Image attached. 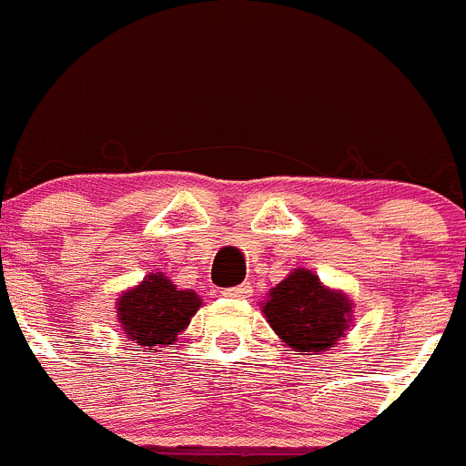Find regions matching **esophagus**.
Instances as JSON below:
<instances>
[{"instance_id":"esophagus-1","label":"esophagus","mask_w":466,"mask_h":466,"mask_svg":"<svg viewBox=\"0 0 466 466\" xmlns=\"http://www.w3.org/2000/svg\"><path fill=\"white\" fill-rule=\"evenodd\" d=\"M251 294V287L246 285H239V287H232V289H225V297H239V299H246Z\"/></svg>"}]
</instances>
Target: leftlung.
Wrapping results in <instances>:
<instances>
[{
    "label": "left lung",
    "instance_id": "left-lung-1",
    "mask_svg": "<svg viewBox=\"0 0 466 466\" xmlns=\"http://www.w3.org/2000/svg\"><path fill=\"white\" fill-rule=\"evenodd\" d=\"M268 323L294 351L319 354L338 344L351 323V299L330 289L306 268L289 272L268 292L263 306Z\"/></svg>",
    "mask_w": 466,
    "mask_h": 466
}]
</instances>
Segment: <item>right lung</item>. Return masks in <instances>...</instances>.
Listing matches in <instances>:
<instances>
[{
	"label": "right lung",
	"mask_w": 466,
	"mask_h": 466,
	"mask_svg": "<svg viewBox=\"0 0 466 466\" xmlns=\"http://www.w3.org/2000/svg\"><path fill=\"white\" fill-rule=\"evenodd\" d=\"M203 301L194 289H177L162 272H150L141 285L122 292L116 299V316L131 342L143 350L174 344Z\"/></svg>",
	"instance_id": "1"
}]
</instances>
